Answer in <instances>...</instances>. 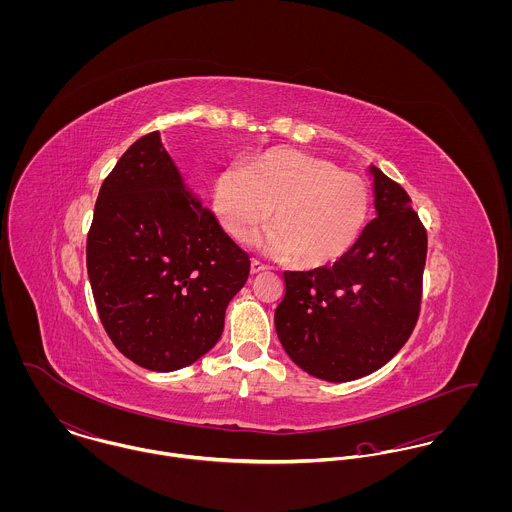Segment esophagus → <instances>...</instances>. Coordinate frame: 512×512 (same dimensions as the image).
<instances>
[{
    "label": "esophagus",
    "mask_w": 512,
    "mask_h": 512,
    "mask_svg": "<svg viewBox=\"0 0 512 512\" xmlns=\"http://www.w3.org/2000/svg\"><path fill=\"white\" fill-rule=\"evenodd\" d=\"M266 270H268V266L262 264V262H258V260H252V262H250V272H252V274H260V272H266Z\"/></svg>",
    "instance_id": "esophagus-1"
}]
</instances>
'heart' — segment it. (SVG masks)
Returning <instances> with one entry per match:
<instances>
[{
    "mask_svg": "<svg viewBox=\"0 0 512 512\" xmlns=\"http://www.w3.org/2000/svg\"><path fill=\"white\" fill-rule=\"evenodd\" d=\"M274 222L258 244L299 270H323L357 246L370 213L365 179L331 159L274 147L246 167H224L213 187V209L224 232L244 238L260 222Z\"/></svg>",
    "mask_w": 512,
    "mask_h": 512,
    "instance_id": "b5f03b06",
    "label": "heart"
}]
</instances>
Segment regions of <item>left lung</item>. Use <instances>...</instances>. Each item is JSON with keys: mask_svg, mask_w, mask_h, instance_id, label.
Returning a JSON list of instances; mask_svg holds the SVG:
<instances>
[{"mask_svg": "<svg viewBox=\"0 0 512 512\" xmlns=\"http://www.w3.org/2000/svg\"><path fill=\"white\" fill-rule=\"evenodd\" d=\"M376 217L341 262L284 272L274 323L295 365L329 382H349L386 365L412 335L422 303L428 234L408 193L378 167Z\"/></svg>", "mask_w": 512, "mask_h": 512, "instance_id": "left-lung-1", "label": "left lung"}]
</instances>
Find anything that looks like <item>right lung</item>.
Listing matches in <instances>:
<instances>
[{
	"label": "right lung",
	"instance_id": "right-lung-1",
	"mask_svg": "<svg viewBox=\"0 0 512 512\" xmlns=\"http://www.w3.org/2000/svg\"><path fill=\"white\" fill-rule=\"evenodd\" d=\"M86 270L116 349L147 370L171 372L217 345L250 258L187 189L159 132H151L100 187Z\"/></svg>",
	"mask_w": 512,
	"mask_h": 512
}]
</instances>
